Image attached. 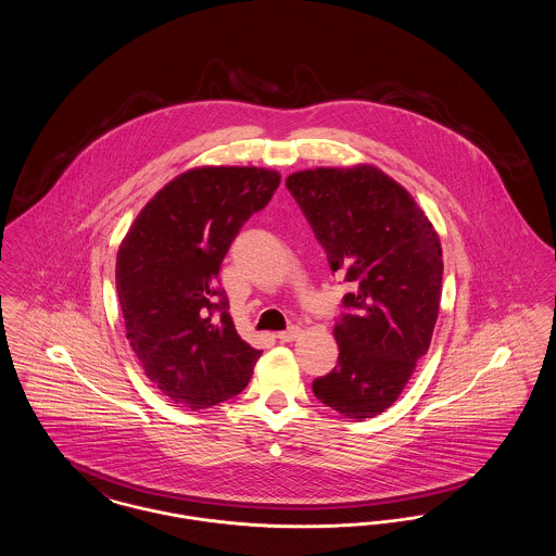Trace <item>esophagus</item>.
<instances>
[{"label": "esophagus", "mask_w": 556, "mask_h": 556, "mask_svg": "<svg viewBox=\"0 0 556 556\" xmlns=\"http://www.w3.org/2000/svg\"><path fill=\"white\" fill-rule=\"evenodd\" d=\"M298 333H300V327H290V329H286V331H281V333H277V338L281 340V342H293L295 338H298Z\"/></svg>", "instance_id": "1"}]
</instances>
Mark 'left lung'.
<instances>
[{"label":"left lung","instance_id":"1","mask_svg":"<svg viewBox=\"0 0 556 556\" xmlns=\"http://www.w3.org/2000/svg\"><path fill=\"white\" fill-rule=\"evenodd\" d=\"M286 186L352 291L333 336L338 367L313 392L345 419L390 408L427 354L442 295V245L415 198L383 170L311 168Z\"/></svg>","mask_w":556,"mask_h":556}]
</instances>
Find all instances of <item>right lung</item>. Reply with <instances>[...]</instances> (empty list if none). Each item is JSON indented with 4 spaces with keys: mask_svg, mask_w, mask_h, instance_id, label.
Instances as JSON below:
<instances>
[{
    "mask_svg": "<svg viewBox=\"0 0 556 556\" xmlns=\"http://www.w3.org/2000/svg\"><path fill=\"white\" fill-rule=\"evenodd\" d=\"M279 181L277 170L256 166L191 168L143 206L118 248L127 340L175 404L202 410L238 396L263 354L239 338L218 270Z\"/></svg>",
    "mask_w": 556,
    "mask_h": 556,
    "instance_id": "obj_1",
    "label": "right lung"
}]
</instances>
